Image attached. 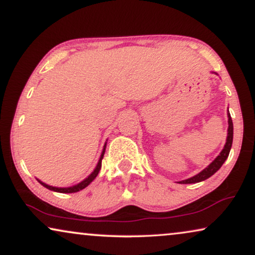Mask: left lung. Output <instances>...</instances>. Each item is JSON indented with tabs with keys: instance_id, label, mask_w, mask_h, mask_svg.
<instances>
[{
	"instance_id": "left-lung-1",
	"label": "left lung",
	"mask_w": 255,
	"mask_h": 255,
	"mask_svg": "<svg viewBox=\"0 0 255 255\" xmlns=\"http://www.w3.org/2000/svg\"><path fill=\"white\" fill-rule=\"evenodd\" d=\"M215 74H216V73H215ZM228 125H229V127H228L227 141H225L224 148L222 149L220 155H218L216 158L213 160V162L208 165L206 168H203L202 171L199 172L198 174L193 175V177L188 178V179H185V180L178 181L179 184H196V182L204 181L206 179L210 178L211 175L215 174L218 170H220L222 165L224 164V162L227 160V158L229 157V153H230V150H231V146H232V141H234V124H232V119H231L230 112H229V109H228Z\"/></svg>"
}]
</instances>
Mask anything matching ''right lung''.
Here are the masks:
<instances>
[{
    "label": "right lung",
    "instance_id": "obj_1",
    "mask_svg": "<svg viewBox=\"0 0 255 255\" xmlns=\"http://www.w3.org/2000/svg\"><path fill=\"white\" fill-rule=\"evenodd\" d=\"M106 143L104 144L103 146V151H102V155H100L99 157V160L98 163H97L95 170H93L90 174L88 175L87 178L84 179V180H82L81 182H78V184L76 185H73V186H69V187H55V186H51V185H47L45 184V182H42L41 180H39V179L37 178V180L40 182V184L44 186V187H46L47 189H49V191H53V192H57V193H63V194H67V193H76V192H80L82 191V189H84L87 186H89L91 184V182L95 180L97 175H98L100 168H102V160H103V157H104V153H105V149H106Z\"/></svg>",
    "mask_w": 255,
    "mask_h": 255
}]
</instances>
